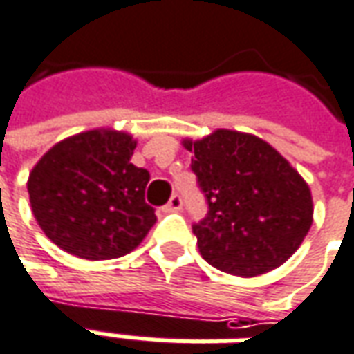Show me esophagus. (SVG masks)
Here are the masks:
<instances>
[{
	"label": "esophagus",
	"instance_id": "obj_1",
	"mask_svg": "<svg viewBox=\"0 0 354 354\" xmlns=\"http://www.w3.org/2000/svg\"><path fill=\"white\" fill-rule=\"evenodd\" d=\"M182 211V197L178 194H174L170 197V201L162 207V212H178Z\"/></svg>",
	"mask_w": 354,
	"mask_h": 354
}]
</instances>
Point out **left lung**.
Listing matches in <instances>:
<instances>
[{"label":"left lung","instance_id":"1","mask_svg":"<svg viewBox=\"0 0 354 354\" xmlns=\"http://www.w3.org/2000/svg\"><path fill=\"white\" fill-rule=\"evenodd\" d=\"M209 211L194 224L199 253L234 276H259L295 253L313 224V195L297 170L261 138L214 130L184 140Z\"/></svg>","mask_w":354,"mask_h":354}]
</instances>
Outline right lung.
Instances as JSON below:
<instances>
[{
  "instance_id": "obj_1",
  "label": "right lung",
  "mask_w": 354,
  "mask_h": 354,
  "mask_svg": "<svg viewBox=\"0 0 354 354\" xmlns=\"http://www.w3.org/2000/svg\"><path fill=\"white\" fill-rule=\"evenodd\" d=\"M136 140L111 128L55 143L28 176L34 218L63 251L88 261L134 251L157 222L145 203L149 172L134 167Z\"/></svg>"
}]
</instances>
